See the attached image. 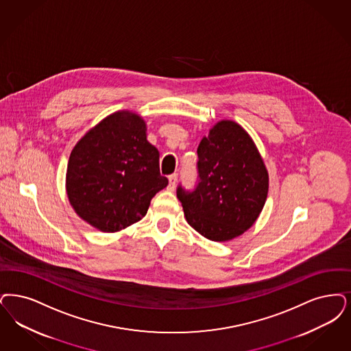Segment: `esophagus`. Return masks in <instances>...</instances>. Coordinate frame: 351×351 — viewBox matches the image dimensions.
Returning a JSON list of instances; mask_svg holds the SVG:
<instances>
[{"instance_id": "34e87169", "label": "esophagus", "mask_w": 351, "mask_h": 351, "mask_svg": "<svg viewBox=\"0 0 351 351\" xmlns=\"http://www.w3.org/2000/svg\"><path fill=\"white\" fill-rule=\"evenodd\" d=\"M169 191H173L175 186H176V182H178V173H172L169 176Z\"/></svg>"}]
</instances>
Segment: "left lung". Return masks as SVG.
<instances>
[{"label": "left lung", "instance_id": "left-lung-1", "mask_svg": "<svg viewBox=\"0 0 351 351\" xmlns=\"http://www.w3.org/2000/svg\"><path fill=\"white\" fill-rule=\"evenodd\" d=\"M193 191L182 184L178 198L188 223L213 241H226L247 231L263 210L269 178L252 138L241 126L223 120L197 147Z\"/></svg>", "mask_w": 351, "mask_h": 351}]
</instances>
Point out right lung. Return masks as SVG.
Segmentation results:
<instances>
[{"label":"right lung","mask_w":351,"mask_h":351,"mask_svg":"<svg viewBox=\"0 0 351 351\" xmlns=\"http://www.w3.org/2000/svg\"><path fill=\"white\" fill-rule=\"evenodd\" d=\"M169 184L159 152L136 113L114 112L87 132L71 152L66 192L75 213L104 232L133 225Z\"/></svg>","instance_id":"add662e5"}]
</instances>
